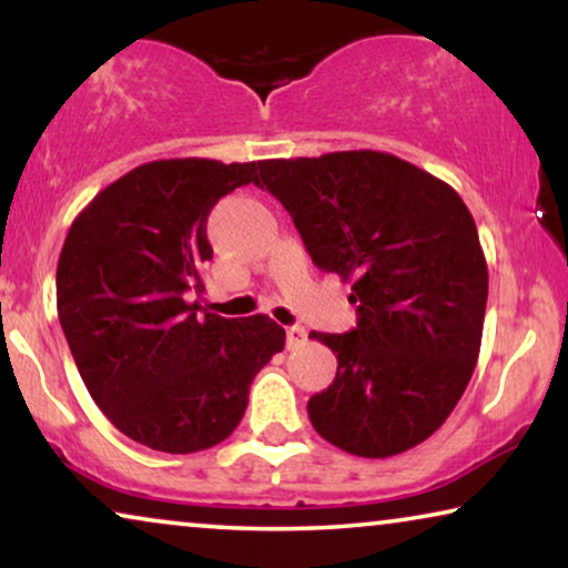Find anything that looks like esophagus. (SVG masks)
<instances>
[{"label": "esophagus", "instance_id": "1", "mask_svg": "<svg viewBox=\"0 0 568 568\" xmlns=\"http://www.w3.org/2000/svg\"><path fill=\"white\" fill-rule=\"evenodd\" d=\"M305 338H307V331L302 328V325H290V328H286V348L302 346L305 344Z\"/></svg>", "mask_w": 568, "mask_h": 568}]
</instances>
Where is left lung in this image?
I'll use <instances>...</instances> for the list:
<instances>
[{
    "instance_id": "8db88e82",
    "label": "left lung",
    "mask_w": 568,
    "mask_h": 568,
    "mask_svg": "<svg viewBox=\"0 0 568 568\" xmlns=\"http://www.w3.org/2000/svg\"><path fill=\"white\" fill-rule=\"evenodd\" d=\"M261 181L292 214L317 268L352 282L356 328L310 333L338 369L307 400L315 432L356 457L429 439L476 369L488 266L453 185L375 150L263 160Z\"/></svg>"
}]
</instances>
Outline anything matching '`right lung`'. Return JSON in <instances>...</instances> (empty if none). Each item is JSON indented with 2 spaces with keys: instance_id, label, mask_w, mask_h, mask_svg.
I'll list each match as a JSON object with an SVG mask.
<instances>
[{
  "instance_id": "add662e5",
  "label": "right lung",
  "mask_w": 568,
  "mask_h": 568,
  "mask_svg": "<svg viewBox=\"0 0 568 568\" xmlns=\"http://www.w3.org/2000/svg\"><path fill=\"white\" fill-rule=\"evenodd\" d=\"M261 162H144L77 214L57 266V310L82 383L115 429L170 455L227 439L253 377L284 348L268 315L220 317L189 302L212 258L206 220Z\"/></svg>"
}]
</instances>
